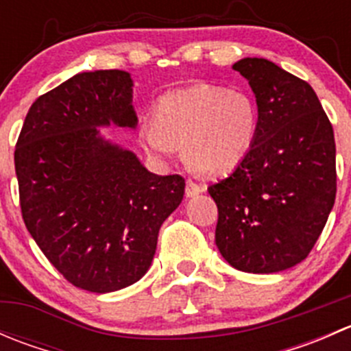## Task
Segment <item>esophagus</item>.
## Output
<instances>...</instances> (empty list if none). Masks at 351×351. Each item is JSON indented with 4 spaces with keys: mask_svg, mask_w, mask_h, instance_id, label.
<instances>
[{
    "mask_svg": "<svg viewBox=\"0 0 351 351\" xmlns=\"http://www.w3.org/2000/svg\"><path fill=\"white\" fill-rule=\"evenodd\" d=\"M202 192H205V186L198 185V183L192 182V180H189V182H186V186H185V195L186 197H189V198L197 197V195H200Z\"/></svg>",
    "mask_w": 351,
    "mask_h": 351,
    "instance_id": "34e87169",
    "label": "esophagus"
}]
</instances>
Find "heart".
Returning <instances> with one entry per match:
<instances>
[{
	"label": "heart",
	"instance_id": "heart-1",
	"mask_svg": "<svg viewBox=\"0 0 351 351\" xmlns=\"http://www.w3.org/2000/svg\"><path fill=\"white\" fill-rule=\"evenodd\" d=\"M258 122V107L247 93L195 83L162 95L154 120L139 122L137 137L154 159L168 161L183 144V156L195 171L224 176L250 154Z\"/></svg>",
	"mask_w": 351,
	"mask_h": 351
}]
</instances>
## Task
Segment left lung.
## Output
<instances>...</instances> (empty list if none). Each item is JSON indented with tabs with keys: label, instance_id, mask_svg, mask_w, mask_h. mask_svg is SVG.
Masks as SVG:
<instances>
[{
	"label": "left lung",
	"instance_id": "8db88e82",
	"mask_svg": "<svg viewBox=\"0 0 351 351\" xmlns=\"http://www.w3.org/2000/svg\"><path fill=\"white\" fill-rule=\"evenodd\" d=\"M232 69L250 83L260 122L250 154L208 186L219 210L215 244L238 270L277 274L306 260L326 226L336 197L335 134L309 83L261 58Z\"/></svg>",
	"mask_w": 351,
	"mask_h": 351
}]
</instances>
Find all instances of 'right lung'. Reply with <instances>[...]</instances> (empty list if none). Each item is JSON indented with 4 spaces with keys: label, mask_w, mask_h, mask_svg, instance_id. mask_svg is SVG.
<instances>
[{
    "label": "right lung",
    "mask_w": 351,
    "mask_h": 351,
    "mask_svg": "<svg viewBox=\"0 0 351 351\" xmlns=\"http://www.w3.org/2000/svg\"><path fill=\"white\" fill-rule=\"evenodd\" d=\"M127 71H88L34 101L15 149L28 232L77 289L107 293L149 270L158 232L185 180L147 171L100 127L136 129Z\"/></svg>",
    "instance_id": "right-lung-1"
}]
</instances>
